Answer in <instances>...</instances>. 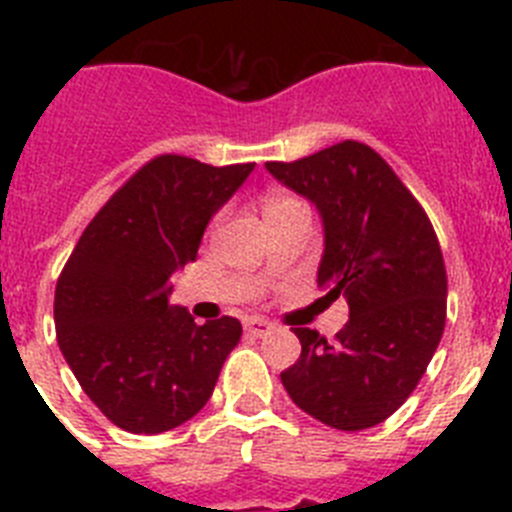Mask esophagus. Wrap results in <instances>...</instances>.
Returning <instances> with one entry per match:
<instances>
[{"mask_svg":"<svg viewBox=\"0 0 512 512\" xmlns=\"http://www.w3.org/2000/svg\"><path fill=\"white\" fill-rule=\"evenodd\" d=\"M243 328H246L251 336H266V333L274 328V323H269V320L264 318H246L243 320Z\"/></svg>","mask_w":512,"mask_h":512,"instance_id":"esophagus-1","label":"esophagus"}]
</instances>
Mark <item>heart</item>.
<instances>
[{
    "mask_svg": "<svg viewBox=\"0 0 512 512\" xmlns=\"http://www.w3.org/2000/svg\"><path fill=\"white\" fill-rule=\"evenodd\" d=\"M292 205H300V202L297 200H292V197H269V200H266V215H269V212H277V210H284V207H292Z\"/></svg>",
    "mask_w": 512,
    "mask_h": 512,
    "instance_id": "obj_1",
    "label": "heart"
}]
</instances>
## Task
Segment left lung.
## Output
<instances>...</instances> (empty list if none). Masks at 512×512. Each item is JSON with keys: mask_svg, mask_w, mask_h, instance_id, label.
<instances>
[{"mask_svg": "<svg viewBox=\"0 0 512 512\" xmlns=\"http://www.w3.org/2000/svg\"><path fill=\"white\" fill-rule=\"evenodd\" d=\"M318 207L325 248L318 287L348 302L328 343L295 328L302 354L282 372L297 408L338 431L390 418L418 387L446 325V266L436 230L390 164L359 140L266 164Z\"/></svg>", "mask_w": 512, "mask_h": 512, "instance_id": "8db88e82", "label": "left lung"}]
</instances>
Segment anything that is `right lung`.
I'll return each mask as SVG.
<instances>
[{
    "label": "right lung",
    "mask_w": 512,
    "mask_h": 512,
    "mask_svg": "<svg viewBox=\"0 0 512 512\" xmlns=\"http://www.w3.org/2000/svg\"><path fill=\"white\" fill-rule=\"evenodd\" d=\"M253 166L153 158L94 215L63 266L58 346L81 390L122 431L153 436L194 418L241 341L235 318L197 325L169 295L171 274L197 259L207 223Z\"/></svg>",
    "instance_id": "obj_1"
}]
</instances>
